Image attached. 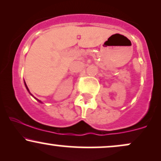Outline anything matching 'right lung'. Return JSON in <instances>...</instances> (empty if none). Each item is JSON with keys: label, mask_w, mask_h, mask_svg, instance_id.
Masks as SVG:
<instances>
[{"label": "right lung", "mask_w": 161, "mask_h": 161, "mask_svg": "<svg viewBox=\"0 0 161 161\" xmlns=\"http://www.w3.org/2000/svg\"><path fill=\"white\" fill-rule=\"evenodd\" d=\"M24 82H25V87H26V89H27V90H28V92H29V94H31V95L32 97H34V99H36V100H37V101L38 102H40V103H42V102L41 101H40V100H38V99H36V98L35 97H34V96H33V94H31V93L30 92V91H29V89H28V86H27V85H26V83H25V81H24Z\"/></svg>", "instance_id": "1"}]
</instances>
